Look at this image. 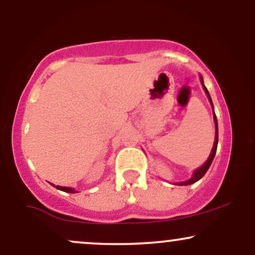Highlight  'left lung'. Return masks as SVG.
Returning a JSON list of instances; mask_svg holds the SVG:
<instances>
[{
    "label": "left lung",
    "instance_id": "1",
    "mask_svg": "<svg viewBox=\"0 0 255 255\" xmlns=\"http://www.w3.org/2000/svg\"><path fill=\"white\" fill-rule=\"evenodd\" d=\"M200 79H201V85H203V89L205 91V93H206V96H207V98H209L210 103L212 104V99H211V97H210L209 91H207V89H206V87H205V85H204L203 77H200ZM212 108H213V104H212ZM213 119H215V124H216V136H215V144H213L212 151H211V153H210L209 158H207L206 162H205L204 164L200 166V168H198L197 170H194V172H193V175H192V177L189 178V180L184 181V182L176 183V184H180V186H188V184H192V183L197 182V181L200 180V178L203 177L205 174H206V171L209 170V168H210V165H211L213 158H215L216 151H217V145H218V124H217V118H216V115H215V111H213Z\"/></svg>",
    "mask_w": 255,
    "mask_h": 255
}]
</instances>
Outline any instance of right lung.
<instances>
[{
	"label": "right lung",
	"instance_id": "add662e5",
	"mask_svg": "<svg viewBox=\"0 0 255 255\" xmlns=\"http://www.w3.org/2000/svg\"><path fill=\"white\" fill-rule=\"evenodd\" d=\"M52 186L55 187V184H52ZM57 189H60V191H63V192H67V193H75V191L73 188H69V187H61V186H56Z\"/></svg>",
	"mask_w": 255,
	"mask_h": 255
}]
</instances>
